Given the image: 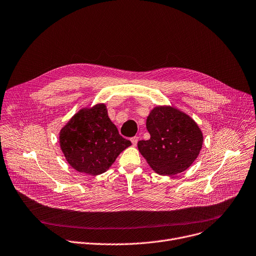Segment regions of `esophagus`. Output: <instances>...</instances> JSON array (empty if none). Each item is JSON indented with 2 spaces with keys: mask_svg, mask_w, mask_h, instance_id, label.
Here are the masks:
<instances>
[{
  "mask_svg": "<svg viewBox=\"0 0 256 256\" xmlns=\"http://www.w3.org/2000/svg\"><path fill=\"white\" fill-rule=\"evenodd\" d=\"M130 141H132V145L134 146H136V144H138V136H132V138H130Z\"/></svg>",
  "mask_w": 256,
  "mask_h": 256,
  "instance_id": "obj_1",
  "label": "esophagus"
}]
</instances>
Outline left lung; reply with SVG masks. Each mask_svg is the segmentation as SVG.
Listing matches in <instances>:
<instances>
[{
    "mask_svg": "<svg viewBox=\"0 0 256 256\" xmlns=\"http://www.w3.org/2000/svg\"><path fill=\"white\" fill-rule=\"evenodd\" d=\"M146 126L150 138L138 141V148L157 174H180L199 155L202 132L187 114L172 107H156L148 116Z\"/></svg>",
    "mask_w": 256,
    "mask_h": 256,
    "instance_id": "obj_1",
    "label": "left lung"
}]
</instances>
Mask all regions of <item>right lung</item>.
I'll return each mask as SVG.
<instances>
[{
	"instance_id": "right-lung-1",
	"label": "right lung",
	"mask_w": 256,
	"mask_h": 256,
	"mask_svg": "<svg viewBox=\"0 0 256 256\" xmlns=\"http://www.w3.org/2000/svg\"><path fill=\"white\" fill-rule=\"evenodd\" d=\"M130 145L108 118L104 104L80 110L60 132V146L68 164L90 176L105 172Z\"/></svg>"
}]
</instances>
